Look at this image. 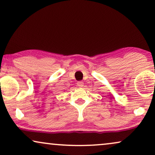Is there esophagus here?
<instances>
[{"mask_svg":"<svg viewBox=\"0 0 155 155\" xmlns=\"http://www.w3.org/2000/svg\"><path fill=\"white\" fill-rule=\"evenodd\" d=\"M77 84L78 87H83L84 85V82L82 81H78L77 82Z\"/></svg>","mask_w":155,"mask_h":155,"instance_id":"obj_1","label":"esophagus"}]
</instances>
